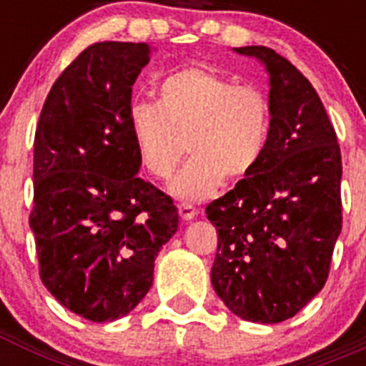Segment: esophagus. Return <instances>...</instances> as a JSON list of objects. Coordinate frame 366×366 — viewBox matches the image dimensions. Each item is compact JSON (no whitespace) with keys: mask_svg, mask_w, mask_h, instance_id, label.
<instances>
[{"mask_svg":"<svg viewBox=\"0 0 366 366\" xmlns=\"http://www.w3.org/2000/svg\"><path fill=\"white\" fill-rule=\"evenodd\" d=\"M177 211H179L181 219H185V222L194 219L198 216V209L190 205V203H179V205H177Z\"/></svg>","mask_w":366,"mask_h":366,"instance_id":"34e87169","label":"esophagus"}]
</instances>
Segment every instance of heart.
<instances>
[{
    "label": "heart",
    "mask_w": 366,
    "mask_h": 366,
    "mask_svg": "<svg viewBox=\"0 0 366 366\" xmlns=\"http://www.w3.org/2000/svg\"><path fill=\"white\" fill-rule=\"evenodd\" d=\"M130 128L139 161L157 179L172 176L189 150L172 192L202 199L223 179L236 183L254 172L269 141L271 104L253 84L192 66L161 80L157 104H135Z\"/></svg>",
    "instance_id": "heart-1"
}]
</instances>
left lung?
Returning a JSON list of instances; mask_svg holds the SVG:
<instances>
[{"label":"left lung","mask_w":366,"mask_h":366,"mask_svg":"<svg viewBox=\"0 0 366 366\" xmlns=\"http://www.w3.org/2000/svg\"><path fill=\"white\" fill-rule=\"evenodd\" d=\"M269 73L271 130L254 172L207 205L218 231L211 280L244 321L282 322L321 292L342 227L341 148L321 99L290 60L238 47Z\"/></svg>","instance_id":"left-lung-1"}]
</instances>
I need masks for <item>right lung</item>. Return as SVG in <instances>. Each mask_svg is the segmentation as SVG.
Wrapping results in <instances>:
<instances>
[{
    "mask_svg": "<svg viewBox=\"0 0 366 366\" xmlns=\"http://www.w3.org/2000/svg\"><path fill=\"white\" fill-rule=\"evenodd\" d=\"M148 62V44L86 47L51 87L34 135L29 225L40 279L93 322L121 319L143 300L179 223L172 198L137 176L132 86Z\"/></svg>",
    "mask_w": 366,
    "mask_h": 366,
    "instance_id": "right-lung-1",
    "label": "right lung"
}]
</instances>
